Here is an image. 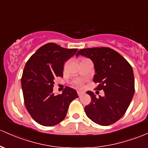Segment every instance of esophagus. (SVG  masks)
Listing matches in <instances>:
<instances>
[{"label":"esophagus","instance_id":"34e87169","mask_svg":"<svg viewBox=\"0 0 148 148\" xmlns=\"http://www.w3.org/2000/svg\"><path fill=\"white\" fill-rule=\"evenodd\" d=\"M77 93H78V95H79V96H82V95H84L85 92H84V91H81V90H78Z\"/></svg>","mask_w":148,"mask_h":148}]
</instances>
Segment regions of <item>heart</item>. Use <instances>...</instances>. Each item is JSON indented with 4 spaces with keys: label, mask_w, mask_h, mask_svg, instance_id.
Returning a JSON list of instances; mask_svg holds the SVG:
<instances>
[{
    "label": "heart",
    "mask_w": 148,
    "mask_h": 148,
    "mask_svg": "<svg viewBox=\"0 0 148 148\" xmlns=\"http://www.w3.org/2000/svg\"><path fill=\"white\" fill-rule=\"evenodd\" d=\"M75 86L77 88H82L83 86V83L81 81H77L75 82Z\"/></svg>",
    "instance_id": "obj_1"
}]
</instances>
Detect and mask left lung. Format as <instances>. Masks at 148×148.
I'll return each mask as SVG.
<instances>
[{
    "instance_id": "8db88e82",
    "label": "left lung",
    "mask_w": 148,
    "mask_h": 148,
    "mask_svg": "<svg viewBox=\"0 0 148 148\" xmlns=\"http://www.w3.org/2000/svg\"><path fill=\"white\" fill-rule=\"evenodd\" d=\"M89 58L93 62L95 74L93 82L98 83L95 89L103 90L105 96L96 98L87 91L91 102L85 107L87 116L95 124L108 126L121 119L127 110L135 91L132 66L119 53L110 48H85L77 56Z\"/></svg>"
}]
</instances>
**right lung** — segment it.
<instances>
[{"instance_id": "right-lung-1", "label": "right lung", "mask_w": 148, "mask_h": 148, "mask_svg": "<svg viewBox=\"0 0 148 148\" xmlns=\"http://www.w3.org/2000/svg\"><path fill=\"white\" fill-rule=\"evenodd\" d=\"M77 50L48 43L38 48L26 63L21 79L24 104L39 124L52 126L59 124L65 118L69 104L79 98L75 89L68 86L62 94L53 92L55 78L63 77L64 63Z\"/></svg>"}]
</instances>
